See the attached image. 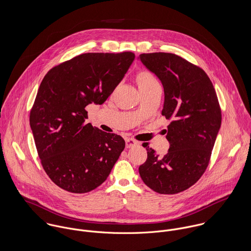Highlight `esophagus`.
I'll return each mask as SVG.
<instances>
[{
  "label": "esophagus",
  "instance_id": "esophagus-1",
  "mask_svg": "<svg viewBox=\"0 0 251 251\" xmlns=\"http://www.w3.org/2000/svg\"><path fill=\"white\" fill-rule=\"evenodd\" d=\"M137 145H139V142L138 141H136V140H134V139H131V138H127V139H126V148H132V147H134V146H137Z\"/></svg>",
  "mask_w": 251,
  "mask_h": 251
}]
</instances>
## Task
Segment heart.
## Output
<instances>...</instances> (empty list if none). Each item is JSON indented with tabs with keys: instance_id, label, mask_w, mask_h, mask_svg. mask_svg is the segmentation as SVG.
Instances as JSON below:
<instances>
[{
	"instance_id": "heart-1",
	"label": "heart",
	"mask_w": 251,
	"mask_h": 251,
	"mask_svg": "<svg viewBox=\"0 0 251 251\" xmlns=\"http://www.w3.org/2000/svg\"><path fill=\"white\" fill-rule=\"evenodd\" d=\"M137 82H138V88L140 87H148V86H151L154 84H157L158 82L156 81V79L149 72H141L138 77H137Z\"/></svg>"
}]
</instances>
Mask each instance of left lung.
<instances>
[{"label": "left lung", "instance_id": "1", "mask_svg": "<svg viewBox=\"0 0 251 251\" xmlns=\"http://www.w3.org/2000/svg\"><path fill=\"white\" fill-rule=\"evenodd\" d=\"M138 60L161 82L162 115L168 126V152L160 157L147 148L139 167L145 184L160 194H175L194 184L205 172L221 126L215 88L207 73L171 53L141 54Z\"/></svg>", "mask_w": 251, "mask_h": 251}]
</instances>
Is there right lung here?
Returning <instances> with one entry per match:
<instances>
[{"mask_svg":"<svg viewBox=\"0 0 251 251\" xmlns=\"http://www.w3.org/2000/svg\"><path fill=\"white\" fill-rule=\"evenodd\" d=\"M134 59L131 52L86 53L53 68L41 81L30 126L42 167L61 188H97L124 151L123 137L86 123L85 108L102 104Z\"/></svg>","mask_w":251,"mask_h":251,"instance_id":"1","label":"right lung"}]
</instances>
